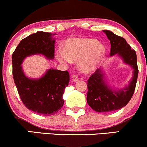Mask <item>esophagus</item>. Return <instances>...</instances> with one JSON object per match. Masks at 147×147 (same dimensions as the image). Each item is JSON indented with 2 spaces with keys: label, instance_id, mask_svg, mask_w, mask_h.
<instances>
[{
  "label": "esophagus",
  "instance_id": "esophagus-1",
  "mask_svg": "<svg viewBox=\"0 0 147 147\" xmlns=\"http://www.w3.org/2000/svg\"><path fill=\"white\" fill-rule=\"evenodd\" d=\"M72 80H73V81H74V82L78 81L79 79H78V76H77V75H73V76H72Z\"/></svg>",
  "mask_w": 147,
  "mask_h": 147
}]
</instances>
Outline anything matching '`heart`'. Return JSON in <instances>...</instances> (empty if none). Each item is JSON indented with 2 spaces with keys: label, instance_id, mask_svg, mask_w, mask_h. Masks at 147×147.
Listing matches in <instances>:
<instances>
[{
  "label": "heart",
  "instance_id": "1",
  "mask_svg": "<svg viewBox=\"0 0 147 147\" xmlns=\"http://www.w3.org/2000/svg\"><path fill=\"white\" fill-rule=\"evenodd\" d=\"M105 52L104 46L90 38H72L65 44V52L60 51L57 57L62 63L69 64L72 61H79L82 71L90 72L98 67Z\"/></svg>",
  "mask_w": 147,
  "mask_h": 147
}]
</instances>
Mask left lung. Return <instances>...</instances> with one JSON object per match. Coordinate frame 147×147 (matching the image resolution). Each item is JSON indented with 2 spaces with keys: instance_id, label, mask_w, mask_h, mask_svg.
Returning <instances> with one entry per match:
<instances>
[{
  "instance_id": "left-lung-1",
  "label": "left lung",
  "mask_w": 147,
  "mask_h": 147,
  "mask_svg": "<svg viewBox=\"0 0 147 147\" xmlns=\"http://www.w3.org/2000/svg\"><path fill=\"white\" fill-rule=\"evenodd\" d=\"M110 41V55L117 53L124 62L132 66L134 69L132 80L126 87L121 90H114L105 83L100 69L92 74L87 80L88 92L87 102L96 112L105 113L115 111L123 108L130 101L134 94L138 76L136 51L131 49L124 38L114 34L109 30H103Z\"/></svg>"
}]
</instances>
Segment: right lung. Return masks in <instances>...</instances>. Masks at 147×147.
<instances>
[{
  "label": "right lung",
  "mask_w": 147,
  "mask_h": 147,
  "mask_svg": "<svg viewBox=\"0 0 147 147\" xmlns=\"http://www.w3.org/2000/svg\"><path fill=\"white\" fill-rule=\"evenodd\" d=\"M54 44L51 34L38 31L22 39L11 57L13 78L23 103L28 109L44 116L57 113L63 106L62 95L69 84V72L51 69L42 78L33 80L24 75L21 65L25 57L34 54L53 59Z\"/></svg>",
  "instance_id": "add662e5"
}]
</instances>
